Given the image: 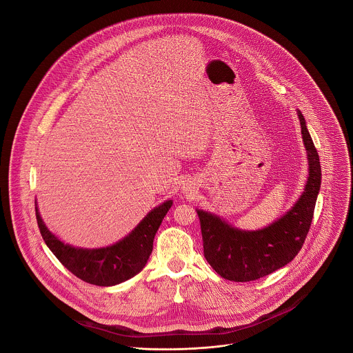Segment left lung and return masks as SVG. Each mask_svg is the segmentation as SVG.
Wrapping results in <instances>:
<instances>
[{
	"mask_svg": "<svg viewBox=\"0 0 353 353\" xmlns=\"http://www.w3.org/2000/svg\"><path fill=\"white\" fill-rule=\"evenodd\" d=\"M301 137L307 150L309 177L293 207L259 230L237 229L219 216L196 210L204 243V257L225 279L250 282L289 264L309 233L321 185L320 158L303 114L297 110Z\"/></svg>",
	"mask_w": 353,
	"mask_h": 353,
	"instance_id": "8db88e82",
	"label": "left lung"
}]
</instances>
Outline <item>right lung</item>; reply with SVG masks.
<instances>
[{
    "label": "right lung",
    "mask_w": 353,
    "mask_h": 353,
    "mask_svg": "<svg viewBox=\"0 0 353 353\" xmlns=\"http://www.w3.org/2000/svg\"><path fill=\"white\" fill-rule=\"evenodd\" d=\"M173 201L155 207L137 228L120 241L102 248H81L63 243L44 225L36 205V219L41 237L59 261L79 279L97 285H119L145 267L154 248L155 234Z\"/></svg>",
    "instance_id": "right-lung-1"
}]
</instances>
